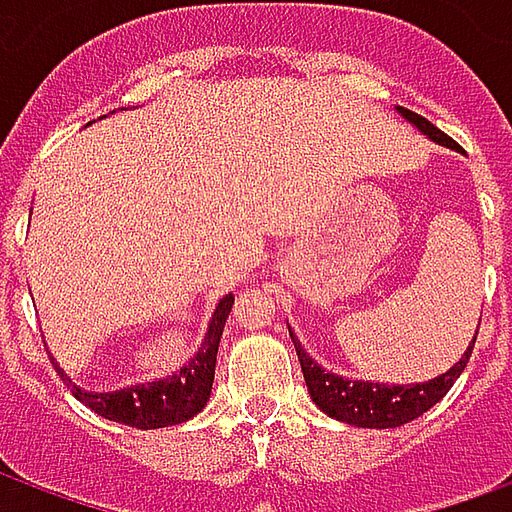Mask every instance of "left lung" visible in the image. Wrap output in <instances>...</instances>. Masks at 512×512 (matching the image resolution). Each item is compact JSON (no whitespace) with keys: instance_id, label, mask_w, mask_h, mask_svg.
Returning a JSON list of instances; mask_svg holds the SVG:
<instances>
[{"instance_id":"1","label":"left lung","mask_w":512,"mask_h":512,"mask_svg":"<svg viewBox=\"0 0 512 512\" xmlns=\"http://www.w3.org/2000/svg\"><path fill=\"white\" fill-rule=\"evenodd\" d=\"M397 112L406 117L408 123L414 128H419L422 134L430 136L433 142H439L444 147H452L458 150V145L452 142L450 136L439 131L430 120H425L417 112L411 109H403L397 106ZM290 329V326H288ZM290 340L296 345V354H299L301 373H304V381H307V389H310V397L315 400V406L326 411L329 417L340 419V422H348V425H356V428H400L411 419L422 417L428 408H433L439 403L441 397L447 395L452 389V384L461 378L463 367L469 362V356L474 351V343H477V334L474 340L466 348V354L461 356V362L441 373V376L430 378L425 384H373V381H348V378L337 376V373H329L323 370L315 359H312L301 343L296 340V334L290 332Z\"/></svg>"}]
</instances>
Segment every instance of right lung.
Segmentation results:
<instances>
[{
  "label": "right lung",
  "mask_w": 512,
  "mask_h": 512,
  "mask_svg": "<svg viewBox=\"0 0 512 512\" xmlns=\"http://www.w3.org/2000/svg\"><path fill=\"white\" fill-rule=\"evenodd\" d=\"M233 293L219 301V307L213 312L211 326L205 332V340L197 348V354L191 356L189 365L175 370L169 378L150 381V384H134L117 392H84L73 384L71 378L57 367V373L65 384L71 386V392L84 406H90L95 414L128 425V428L153 430L180 425L194 414H200L213 389V373H216V354H219V340H222L224 321L233 310ZM54 362V359H51Z\"/></svg>",
  "instance_id": "right-lung-1"
}]
</instances>
